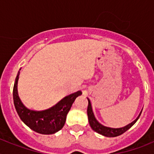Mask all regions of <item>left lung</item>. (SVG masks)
Here are the masks:
<instances>
[{"label": "left lung", "mask_w": 154, "mask_h": 154, "mask_svg": "<svg viewBox=\"0 0 154 154\" xmlns=\"http://www.w3.org/2000/svg\"><path fill=\"white\" fill-rule=\"evenodd\" d=\"M87 99H88V101H89V105H88V108H87V114H88V119H89V125H90L91 128H92L94 131L97 132L98 133H99V134H101V135L103 136H105V137H118V136L121 135V134H123V133H125L126 130H129V129L137 122V119L140 117V116L141 112H142V111H141L140 113L139 114L138 117H137L135 120L133 121V122H132L131 123H130V124L123 126V127H110V126H106V125L103 124V123H100V122L96 119V116L94 114L93 109H92L91 101L89 100V98H87Z\"/></svg>", "instance_id": "left-lung-1"}]
</instances>
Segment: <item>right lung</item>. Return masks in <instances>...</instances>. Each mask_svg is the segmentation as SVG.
<instances>
[{"label": "right lung", "mask_w": 154, "mask_h": 154, "mask_svg": "<svg viewBox=\"0 0 154 154\" xmlns=\"http://www.w3.org/2000/svg\"><path fill=\"white\" fill-rule=\"evenodd\" d=\"M21 70V69H20ZM20 71L15 79L13 89V99L16 111L25 125L41 134H53L62 130L66 120V116L75 99L82 95L81 91L70 94L60 100L54 106L45 110H33L24 106L17 92Z\"/></svg>", "instance_id": "right-lung-1"}]
</instances>
